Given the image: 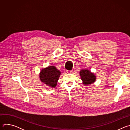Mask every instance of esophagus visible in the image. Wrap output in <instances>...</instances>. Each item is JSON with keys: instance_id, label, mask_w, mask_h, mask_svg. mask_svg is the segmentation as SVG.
I'll list each match as a JSON object with an SVG mask.
<instances>
[{"instance_id": "esophagus-1", "label": "esophagus", "mask_w": 130, "mask_h": 130, "mask_svg": "<svg viewBox=\"0 0 130 130\" xmlns=\"http://www.w3.org/2000/svg\"><path fill=\"white\" fill-rule=\"evenodd\" d=\"M67 73H71V72H72V71H67Z\"/></svg>"}]
</instances>
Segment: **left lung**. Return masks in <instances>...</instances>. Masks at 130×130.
Here are the masks:
<instances>
[{
  "mask_svg": "<svg viewBox=\"0 0 130 130\" xmlns=\"http://www.w3.org/2000/svg\"><path fill=\"white\" fill-rule=\"evenodd\" d=\"M80 75L83 84L88 85L95 82L96 78L93 73L91 72L88 69H82L80 71Z\"/></svg>",
  "mask_w": 130,
  "mask_h": 130,
  "instance_id": "obj_1",
  "label": "left lung"
}]
</instances>
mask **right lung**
<instances>
[{
    "instance_id": "add662e5",
    "label": "right lung",
    "mask_w": 130,
    "mask_h": 130,
    "mask_svg": "<svg viewBox=\"0 0 130 130\" xmlns=\"http://www.w3.org/2000/svg\"><path fill=\"white\" fill-rule=\"evenodd\" d=\"M61 75V72L53 66H49L42 69L40 73L41 81L50 87L57 86L58 81Z\"/></svg>"
}]
</instances>
